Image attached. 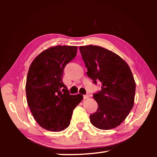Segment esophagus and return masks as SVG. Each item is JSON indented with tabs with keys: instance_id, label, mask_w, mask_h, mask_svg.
Wrapping results in <instances>:
<instances>
[{
	"instance_id": "obj_1",
	"label": "esophagus",
	"mask_w": 157,
	"mask_h": 157,
	"mask_svg": "<svg viewBox=\"0 0 157 157\" xmlns=\"http://www.w3.org/2000/svg\"><path fill=\"white\" fill-rule=\"evenodd\" d=\"M83 98L85 100V99H87V98H89V95H83Z\"/></svg>"
}]
</instances>
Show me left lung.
I'll return each instance as SVG.
<instances>
[{
	"label": "left lung",
	"instance_id": "1",
	"mask_svg": "<svg viewBox=\"0 0 157 157\" xmlns=\"http://www.w3.org/2000/svg\"><path fill=\"white\" fill-rule=\"evenodd\" d=\"M87 75L101 90L94 94L98 107L90 121L100 129H111L123 123L134 106L136 83L127 63L116 53L93 46L79 48Z\"/></svg>",
	"mask_w": 157,
	"mask_h": 157
}]
</instances>
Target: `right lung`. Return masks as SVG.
I'll return each mask as SVG.
<instances>
[{"label":"right lung","mask_w":157,"mask_h":157,"mask_svg":"<svg viewBox=\"0 0 157 157\" xmlns=\"http://www.w3.org/2000/svg\"><path fill=\"white\" fill-rule=\"evenodd\" d=\"M77 46H57L41 52L29 68L25 91L34 119L44 129L61 132L70 124L80 94L71 95L63 83V69L77 55Z\"/></svg>","instance_id":"1"}]
</instances>
